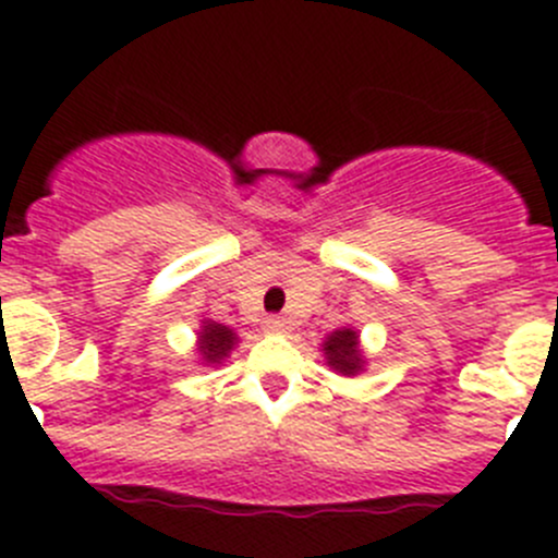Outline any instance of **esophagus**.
Returning a JSON list of instances; mask_svg holds the SVG:
<instances>
[{"label": "esophagus", "mask_w": 558, "mask_h": 558, "mask_svg": "<svg viewBox=\"0 0 558 558\" xmlns=\"http://www.w3.org/2000/svg\"><path fill=\"white\" fill-rule=\"evenodd\" d=\"M263 327H265V332L282 335V332H288V329H290V322H288V318H282V315H268Z\"/></svg>", "instance_id": "esophagus-1"}]
</instances>
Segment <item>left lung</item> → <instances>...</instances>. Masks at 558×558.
<instances>
[{"mask_svg": "<svg viewBox=\"0 0 558 558\" xmlns=\"http://www.w3.org/2000/svg\"><path fill=\"white\" fill-rule=\"evenodd\" d=\"M324 357H327L329 366L338 374H343V377H354V374H360L363 366H366V357L360 352V335L349 327L335 329V332L324 340Z\"/></svg>", "mask_w": 558, "mask_h": 558, "instance_id": "left-lung-1", "label": "left lung"}]
</instances>
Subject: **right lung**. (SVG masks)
<instances>
[{
	"mask_svg": "<svg viewBox=\"0 0 558 558\" xmlns=\"http://www.w3.org/2000/svg\"><path fill=\"white\" fill-rule=\"evenodd\" d=\"M236 347V332L218 322H204L198 332V354L206 366H218L229 357L231 349Z\"/></svg>",
	"mask_w": 558,
	"mask_h": 558,
	"instance_id": "1",
	"label": "right lung"
}]
</instances>
